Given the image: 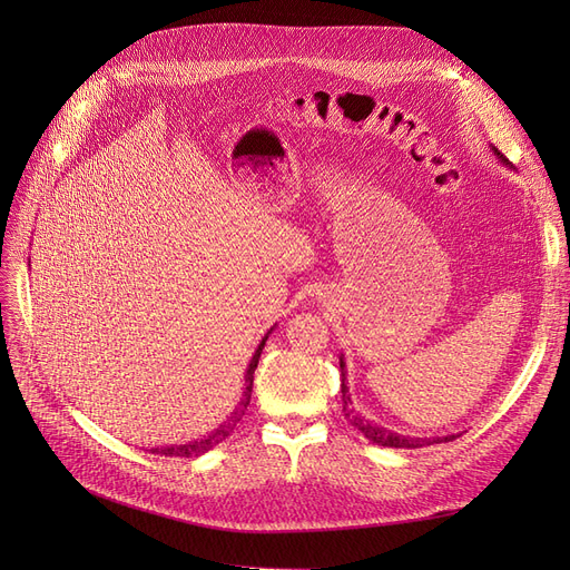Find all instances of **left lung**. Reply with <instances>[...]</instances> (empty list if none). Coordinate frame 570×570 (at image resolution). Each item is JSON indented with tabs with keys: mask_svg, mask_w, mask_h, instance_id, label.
<instances>
[{
	"mask_svg": "<svg viewBox=\"0 0 570 570\" xmlns=\"http://www.w3.org/2000/svg\"><path fill=\"white\" fill-rule=\"evenodd\" d=\"M494 155L503 161V164H508L505 161V157L501 155V153H497L494 149ZM344 357H340V370H342V404H344V415L348 417L351 421V425L353 428H357L361 430L372 443H376V445H387V448H423V445H432V443H443V441H453V439H458L455 434H451V436H436V439H411V436H402V434H397V432H391V430H385V428H381V425H376V423H372L370 417H365L363 413H357L351 404V395H348V385H346V372H344Z\"/></svg>",
	"mask_w": 570,
	"mask_h": 570,
	"instance_id": "obj_1",
	"label": "left lung"
}]
</instances>
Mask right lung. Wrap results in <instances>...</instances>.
Returning <instances> with one entry per match:
<instances>
[{"label": "right lung", "mask_w": 570, "mask_h": 570, "mask_svg": "<svg viewBox=\"0 0 570 570\" xmlns=\"http://www.w3.org/2000/svg\"><path fill=\"white\" fill-rule=\"evenodd\" d=\"M269 331H273V327H269ZM267 335H269V333H267ZM267 335L261 340V344H258V348H256V353H254V357H252V363H249V367H247V374H245V383H247V387H245V395H243V400H239L237 409L230 413L228 421H226V423H224L219 430H215L213 434L205 436V439H198V441H189V443H183V445L153 448V453H157V455H166V458H198V455L207 453L209 448H215L217 443H222V441H224V439H226V436L233 432L235 423H237V421H243L245 409H247V404H249V400H252L254 370H256V365H258V357H261V351H263V346H265V340H267Z\"/></svg>", "instance_id": "add662e5"}]
</instances>
